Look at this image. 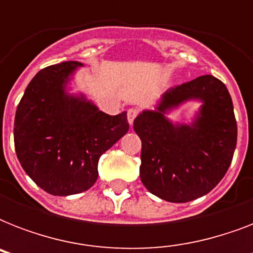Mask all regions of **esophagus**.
Wrapping results in <instances>:
<instances>
[{
	"mask_svg": "<svg viewBox=\"0 0 253 253\" xmlns=\"http://www.w3.org/2000/svg\"><path fill=\"white\" fill-rule=\"evenodd\" d=\"M138 109H128V111H127V119H128V123H130V125L134 123V119L138 117Z\"/></svg>",
	"mask_w": 253,
	"mask_h": 253,
	"instance_id": "esophagus-1",
	"label": "esophagus"
}]
</instances>
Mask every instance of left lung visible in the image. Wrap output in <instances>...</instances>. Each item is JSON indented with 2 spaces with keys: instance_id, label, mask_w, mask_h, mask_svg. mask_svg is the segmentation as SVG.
<instances>
[{
  "instance_id": "left-lung-1",
  "label": "left lung",
  "mask_w": 253,
  "mask_h": 253,
  "mask_svg": "<svg viewBox=\"0 0 253 253\" xmlns=\"http://www.w3.org/2000/svg\"><path fill=\"white\" fill-rule=\"evenodd\" d=\"M190 99L203 102L195 122L173 125L165 114ZM134 130L142 140L143 185L176 204L200 198L219 184L238 136L231 95L211 75L168 89L156 110H144L135 118Z\"/></svg>"
}]
</instances>
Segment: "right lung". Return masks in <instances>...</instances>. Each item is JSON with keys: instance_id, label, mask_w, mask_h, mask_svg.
I'll list each match as a JSON object with an SVG mask.
<instances>
[{"instance_id": "obj_1", "label": "right lung", "mask_w": 253, "mask_h": 253, "mask_svg": "<svg viewBox=\"0 0 253 253\" xmlns=\"http://www.w3.org/2000/svg\"><path fill=\"white\" fill-rule=\"evenodd\" d=\"M79 61L42 69L30 81L17 107L14 146L22 168L52 196L91 188L98 160L128 131L127 113L105 114L84 95L65 91Z\"/></svg>"}]
</instances>
